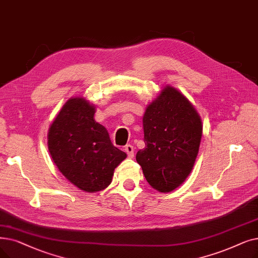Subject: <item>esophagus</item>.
I'll list each match as a JSON object with an SVG mask.
<instances>
[{"label": "esophagus", "mask_w": 258, "mask_h": 258, "mask_svg": "<svg viewBox=\"0 0 258 258\" xmlns=\"http://www.w3.org/2000/svg\"><path fill=\"white\" fill-rule=\"evenodd\" d=\"M124 151L126 152V154H127V156H128V158H133V157H134V147H133L132 144L125 145Z\"/></svg>", "instance_id": "esophagus-1"}]
</instances>
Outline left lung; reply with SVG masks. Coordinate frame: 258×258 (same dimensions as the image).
Instances as JSON below:
<instances>
[{"instance_id": "1", "label": "left lung", "mask_w": 258, "mask_h": 258, "mask_svg": "<svg viewBox=\"0 0 258 258\" xmlns=\"http://www.w3.org/2000/svg\"><path fill=\"white\" fill-rule=\"evenodd\" d=\"M142 122L145 148L136 160L152 187L171 192L194 166L203 136L200 116L180 92L167 85L145 109Z\"/></svg>"}]
</instances>
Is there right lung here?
Instances as JSON below:
<instances>
[{
	"label": "right lung",
	"mask_w": 258,
	"mask_h": 258,
	"mask_svg": "<svg viewBox=\"0 0 258 258\" xmlns=\"http://www.w3.org/2000/svg\"><path fill=\"white\" fill-rule=\"evenodd\" d=\"M94 115L95 106L87 100L71 98L54 118L47 136L48 151L59 171L88 193L108 186L115 169L126 158Z\"/></svg>",
	"instance_id": "add662e5"
}]
</instances>
